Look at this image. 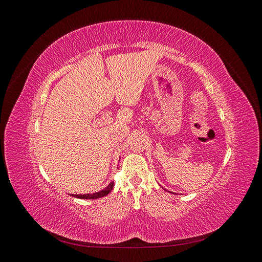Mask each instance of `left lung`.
Here are the masks:
<instances>
[{
  "instance_id": "8db88e82",
  "label": "left lung",
  "mask_w": 262,
  "mask_h": 262,
  "mask_svg": "<svg viewBox=\"0 0 262 262\" xmlns=\"http://www.w3.org/2000/svg\"><path fill=\"white\" fill-rule=\"evenodd\" d=\"M164 190H165V189H164Z\"/></svg>"
}]
</instances>
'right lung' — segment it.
Masks as SVG:
<instances>
[{"label":"right lung","mask_w":262,"mask_h":262,"mask_svg":"<svg viewBox=\"0 0 262 262\" xmlns=\"http://www.w3.org/2000/svg\"><path fill=\"white\" fill-rule=\"evenodd\" d=\"M114 181L110 182V184L104 189V190H100L98 192H95V193H86V194H72L75 198H78V199H98V198H102L107 195L112 190L114 189Z\"/></svg>","instance_id":"obj_1"}]
</instances>
